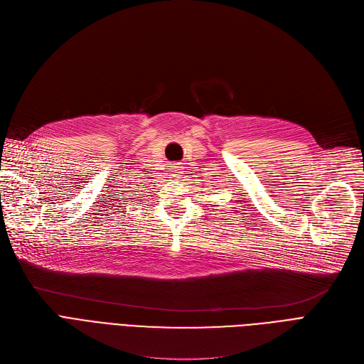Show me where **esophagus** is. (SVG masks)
Returning <instances> with one entry per match:
<instances>
[{
	"label": "esophagus",
	"instance_id": "esophagus-1",
	"mask_svg": "<svg viewBox=\"0 0 364 364\" xmlns=\"http://www.w3.org/2000/svg\"><path fill=\"white\" fill-rule=\"evenodd\" d=\"M183 176H184V169L180 164H176L174 166H172V171H171L172 178H183Z\"/></svg>",
	"mask_w": 364,
	"mask_h": 364
}]
</instances>
